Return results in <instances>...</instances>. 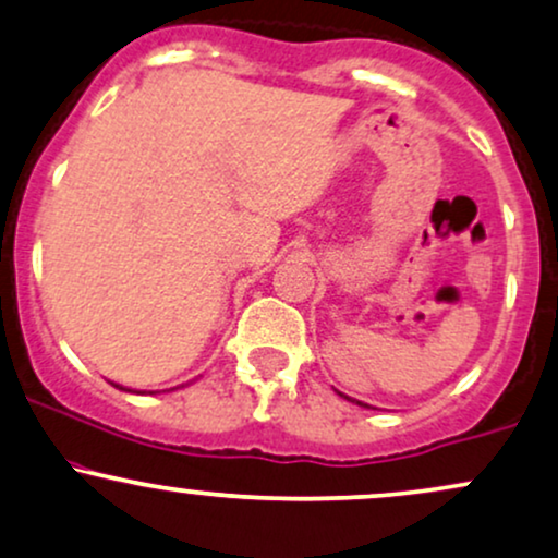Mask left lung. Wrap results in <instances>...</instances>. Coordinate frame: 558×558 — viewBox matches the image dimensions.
<instances>
[{
  "label": "left lung",
  "mask_w": 558,
  "mask_h": 558,
  "mask_svg": "<svg viewBox=\"0 0 558 558\" xmlns=\"http://www.w3.org/2000/svg\"><path fill=\"white\" fill-rule=\"evenodd\" d=\"M340 395V398H345V400H351V398H348V395H343V392H338ZM355 402V405H364V402H359V400H353ZM364 408H368V405H364Z\"/></svg>",
  "instance_id": "obj_1"
}]
</instances>
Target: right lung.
Wrapping results in <instances>:
<instances>
[{"label":"right lung","instance_id":"right-lung-1","mask_svg":"<svg viewBox=\"0 0 558 558\" xmlns=\"http://www.w3.org/2000/svg\"><path fill=\"white\" fill-rule=\"evenodd\" d=\"M119 387V385H117ZM119 389H124V387H119ZM126 392H132V389H126Z\"/></svg>","mask_w":558,"mask_h":558}]
</instances>
